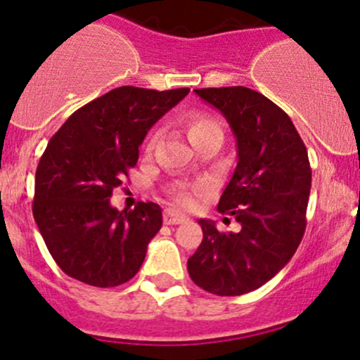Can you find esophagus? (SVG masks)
<instances>
[{"mask_svg": "<svg viewBox=\"0 0 360 360\" xmlns=\"http://www.w3.org/2000/svg\"><path fill=\"white\" fill-rule=\"evenodd\" d=\"M186 221H188L186 215L179 214V212H174V210H170V209L165 210V214H164V222H165V224H169V226L183 224V222H186Z\"/></svg>", "mask_w": 360, "mask_h": 360, "instance_id": "1", "label": "esophagus"}]
</instances>
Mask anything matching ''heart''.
Segmentation results:
<instances>
[{
	"label": "heart",
	"instance_id": "b5f03b06",
	"mask_svg": "<svg viewBox=\"0 0 360 360\" xmlns=\"http://www.w3.org/2000/svg\"><path fill=\"white\" fill-rule=\"evenodd\" d=\"M184 127H186V132L188 136H190L191 143L195 141V139L202 138V136L210 134V132H219V134H221V126H219L212 117L205 115V113H191L186 119V122H184ZM176 202L177 205L181 207H190L193 203V198L190 193H177Z\"/></svg>",
	"mask_w": 360,
	"mask_h": 360
}]
</instances>
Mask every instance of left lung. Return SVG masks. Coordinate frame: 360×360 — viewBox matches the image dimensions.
Returning a JSON list of instances; mask_svg holds the SVG:
<instances>
[{
	"label": "left lung",
	"mask_w": 360,
	"mask_h": 360,
	"mask_svg": "<svg viewBox=\"0 0 360 360\" xmlns=\"http://www.w3.org/2000/svg\"><path fill=\"white\" fill-rule=\"evenodd\" d=\"M195 93L224 115L236 139L238 164L217 210L233 215L241 229L222 233L200 219L203 240L188 259V272L202 290L236 297L260 288L297 252L312 170L293 122L269 98L243 86Z\"/></svg>",
	"instance_id": "1"
}]
</instances>
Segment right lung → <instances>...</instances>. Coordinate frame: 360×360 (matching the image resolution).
<instances>
[{
	"label": "right lung",
	"instance_id": "right-lung-1",
	"mask_svg": "<svg viewBox=\"0 0 360 360\" xmlns=\"http://www.w3.org/2000/svg\"><path fill=\"white\" fill-rule=\"evenodd\" d=\"M188 88L155 91L122 86L89 101L50 139L36 170L32 214L58 267L70 278L110 288L134 278L162 209L139 202L134 210L110 205L139 157L155 122Z\"/></svg>",
	"mask_w": 360,
	"mask_h": 360
}]
</instances>
